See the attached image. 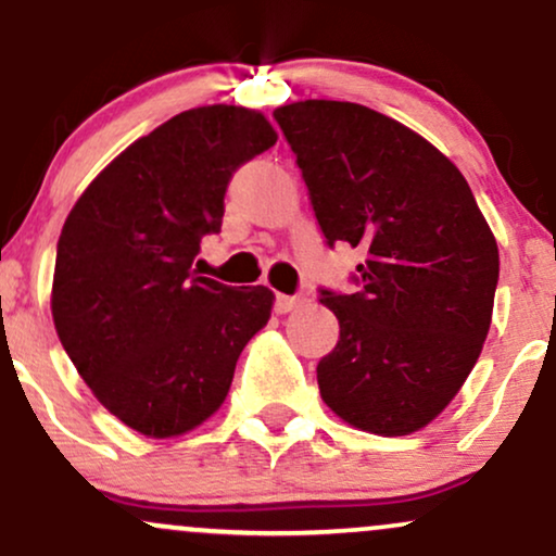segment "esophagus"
Returning a JSON list of instances; mask_svg holds the SVG:
<instances>
[{
    "instance_id": "34e87169",
    "label": "esophagus",
    "mask_w": 556,
    "mask_h": 556,
    "mask_svg": "<svg viewBox=\"0 0 556 556\" xmlns=\"http://www.w3.org/2000/svg\"><path fill=\"white\" fill-rule=\"evenodd\" d=\"M300 303H303L300 295H277V300H274V311H277V314H290V311H295Z\"/></svg>"
}]
</instances>
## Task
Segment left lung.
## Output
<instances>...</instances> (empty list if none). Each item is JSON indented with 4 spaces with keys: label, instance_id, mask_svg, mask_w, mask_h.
I'll use <instances>...</instances> for the list:
<instances>
[{
    "label": "left lung",
    "instance_id": "left-lung-1",
    "mask_svg": "<svg viewBox=\"0 0 556 556\" xmlns=\"http://www.w3.org/2000/svg\"><path fill=\"white\" fill-rule=\"evenodd\" d=\"M327 245L363 248L353 295L321 290L340 340L318 389L350 426L424 429L473 371L494 308L500 251L460 169L397 119L350 101L274 110Z\"/></svg>",
    "mask_w": 556,
    "mask_h": 556
}]
</instances>
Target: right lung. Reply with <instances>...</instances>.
I'll use <instances>...</instances> for the list:
<instances>
[{
    "label": "right lung",
    "mask_w": 556,
    "mask_h": 556,
    "mask_svg": "<svg viewBox=\"0 0 556 556\" xmlns=\"http://www.w3.org/2000/svg\"><path fill=\"white\" fill-rule=\"evenodd\" d=\"M277 143L261 112L198 106L127 146L88 185L56 242L52 316L96 400L167 439L219 410L242 348L269 321V287L198 277L232 175Z\"/></svg>",
    "instance_id": "add662e5"
}]
</instances>
